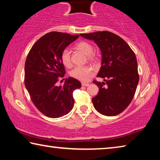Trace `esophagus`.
I'll return each mask as SVG.
<instances>
[{
  "label": "esophagus",
  "instance_id": "obj_1",
  "mask_svg": "<svg viewBox=\"0 0 160 160\" xmlns=\"http://www.w3.org/2000/svg\"><path fill=\"white\" fill-rule=\"evenodd\" d=\"M82 85L87 87V86L89 85V83H88V82H82Z\"/></svg>",
  "mask_w": 160,
  "mask_h": 160
}]
</instances>
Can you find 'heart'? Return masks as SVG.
<instances>
[{
	"label": "heart",
	"instance_id": "obj_1",
	"mask_svg": "<svg viewBox=\"0 0 160 160\" xmlns=\"http://www.w3.org/2000/svg\"><path fill=\"white\" fill-rule=\"evenodd\" d=\"M75 47L76 49L82 51L83 53L87 55V58L88 61L92 62H96L98 60V57L93 52L94 47L90 42L87 41H81L75 44ZM61 61L62 64L66 67L71 66V60H70V53L68 48H64L61 51L60 56ZM70 75L73 78H75L80 81H86L92 77L94 74V69L90 66H77L75 67L71 71Z\"/></svg>",
	"mask_w": 160,
	"mask_h": 160
}]
</instances>
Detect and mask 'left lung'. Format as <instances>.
Masks as SVG:
<instances>
[{
  "mask_svg": "<svg viewBox=\"0 0 160 160\" xmlns=\"http://www.w3.org/2000/svg\"><path fill=\"white\" fill-rule=\"evenodd\" d=\"M80 36L93 40L102 52V66L97 77L105 82L93 81L99 88L98 94L92 98L94 107L103 115L119 114L131 102L138 84L135 54L122 38L112 32H96Z\"/></svg>",
  "mask_w": 160,
  "mask_h": 160,
  "instance_id": "left-lung-1",
  "label": "left lung"
}]
</instances>
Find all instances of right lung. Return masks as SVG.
Masks as SVG:
<instances>
[{
    "mask_svg": "<svg viewBox=\"0 0 160 160\" xmlns=\"http://www.w3.org/2000/svg\"><path fill=\"white\" fill-rule=\"evenodd\" d=\"M79 34L51 32L32 46L25 65V85L37 109L49 118H59L73 108L72 92L81 83L73 78H66L63 85L57 86L66 70L60 58L64 48Z\"/></svg>",
    "mask_w": 160,
    "mask_h": 160,
    "instance_id": "add662e5",
    "label": "right lung"
}]
</instances>
